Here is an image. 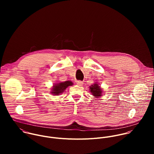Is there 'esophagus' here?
<instances>
[{
	"label": "esophagus",
	"instance_id": "34e87169",
	"mask_svg": "<svg viewBox=\"0 0 154 154\" xmlns=\"http://www.w3.org/2000/svg\"><path fill=\"white\" fill-rule=\"evenodd\" d=\"M76 83H77V84L78 85H79V86H82V85L83 84V82H82V81H77Z\"/></svg>",
	"mask_w": 154,
	"mask_h": 154
}]
</instances>
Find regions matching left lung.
I'll use <instances>...</instances> for the list:
<instances>
[{"label": "left lung", "instance_id": "8db88e82", "mask_svg": "<svg viewBox=\"0 0 154 154\" xmlns=\"http://www.w3.org/2000/svg\"><path fill=\"white\" fill-rule=\"evenodd\" d=\"M90 92L91 93L92 95H93V96L96 97V98L97 97H99L102 96V93H103L102 88H100V86L96 83H94V84L92 85L90 87Z\"/></svg>", "mask_w": 154, "mask_h": 154}]
</instances>
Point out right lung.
<instances>
[{
  "instance_id": "1",
  "label": "right lung",
  "mask_w": 154,
  "mask_h": 154,
  "mask_svg": "<svg viewBox=\"0 0 154 154\" xmlns=\"http://www.w3.org/2000/svg\"><path fill=\"white\" fill-rule=\"evenodd\" d=\"M73 83L71 81H66L64 82L55 83L52 88L51 93L54 95H59L63 93V91L69 86H72Z\"/></svg>"
}]
</instances>
